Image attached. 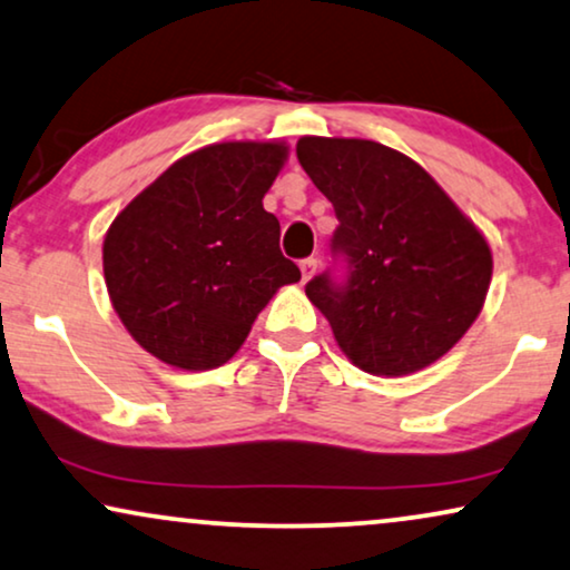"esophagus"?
I'll return each instance as SVG.
<instances>
[{
  "label": "esophagus",
  "instance_id": "obj_1",
  "mask_svg": "<svg viewBox=\"0 0 570 570\" xmlns=\"http://www.w3.org/2000/svg\"><path fill=\"white\" fill-rule=\"evenodd\" d=\"M299 271H302V281L313 278L315 271H317V257H305V261L299 263Z\"/></svg>",
  "mask_w": 570,
  "mask_h": 570
}]
</instances>
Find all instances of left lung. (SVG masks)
<instances>
[{
	"label": "left lung",
	"instance_id": "left-lung-1",
	"mask_svg": "<svg viewBox=\"0 0 570 570\" xmlns=\"http://www.w3.org/2000/svg\"><path fill=\"white\" fill-rule=\"evenodd\" d=\"M297 158L338 226L331 271L305 286L341 352L373 375L440 360L476 321L492 278L482 232L412 158L375 140L299 138Z\"/></svg>",
	"mask_w": 570,
	"mask_h": 570
}]
</instances>
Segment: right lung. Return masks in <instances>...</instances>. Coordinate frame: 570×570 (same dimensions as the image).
<instances>
[{"label": "right lung", "mask_w": 570, "mask_h": 570, "mask_svg": "<svg viewBox=\"0 0 570 570\" xmlns=\"http://www.w3.org/2000/svg\"><path fill=\"white\" fill-rule=\"evenodd\" d=\"M284 142H216L174 161L114 218L104 278L130 336L179 370H214L302 273L281 255L263 197Z\"/></svg>", "instance_id": "add662e5"}]
</instances>
